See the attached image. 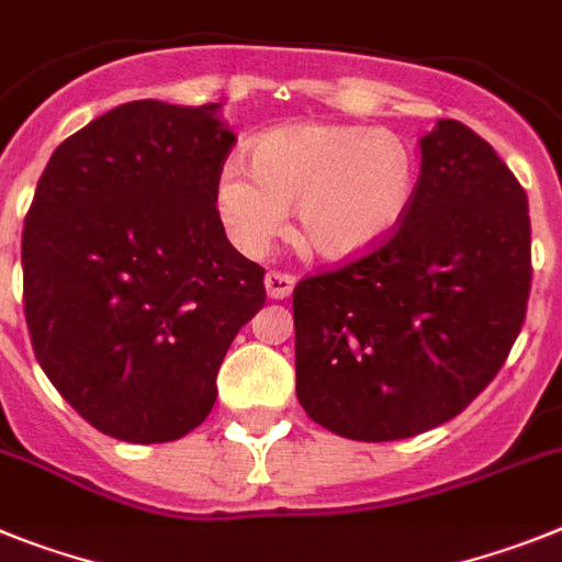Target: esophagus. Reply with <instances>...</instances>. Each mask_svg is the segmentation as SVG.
I'll list each match as a JSON object with an SVG mask.
<instances>
[{
  "label": "esophagus",
  "instance_id": "obj_1",
  "mask_svg": "<svg viewBox=\"0 0 562 562\" xmlns=\"http://www.w3.org/2000/svg\"><path fill=\"white\" fill-rule=\"evenodd\" d=\"M263 286H267V295L276 301H284L290 299L292 290H295V276H290V272H267V278H263Z\"/></svg>",
  "mask_w": 562,
  "mask_h": 562
}]
</instances>
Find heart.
<instances>
[{"label": "heart", "instance_id": "b5f03b06", "mask_svg": "<svg viewBox=\"0 0 562 562\" xmlns=\"http://www.w3.org/2000/svg\"><path fill=\"white\" fill-rule=\"evenodd\" d=\"M418 195V158L401 133L355 124L301 122L263 133L249 172L224 167L215 210L233 244L261 256L295 207L299 238L329 261L386 244Z\"/></svg>", "mask_w": 562, "mask_h": 562}]
</instances>
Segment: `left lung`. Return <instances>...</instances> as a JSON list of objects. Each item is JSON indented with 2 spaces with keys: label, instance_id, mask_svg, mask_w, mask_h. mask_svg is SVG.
Returning <instances> with one entry per match:
<instances>
[{
  "label": "left lung",
  "instance_id": "left-lung-1",
  "mask_svg": "<svg viewBox=\"0 0 562 562\" xmlns=\"http://www.w3.org/2000/svg\"><path fill=\"white\" fill-rule=\"evenodd\" d=\"M529 290L526 190L492 144L440 119L397 233L292 292L301 406L372 443L452 420L509 358Z\"/></svg>",
  "mask_w": 562,
  "mask_h": 562
}]
</instances>
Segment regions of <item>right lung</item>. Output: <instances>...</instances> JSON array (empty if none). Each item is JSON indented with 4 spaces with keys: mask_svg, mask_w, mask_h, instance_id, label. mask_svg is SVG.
<instances>
[{
    "mask_svg": "<svg viewBox=\"0 0 562 562\" xmlns=\"http://www.w3.org/2000/svg\"><path fill=\"white\" fill-rule=\"evenodd\" d=\"M222 104L127 102L53 150L22 233L25 318L81 418L167 443L215 404V375L263 306V270L227 241L215 181Z\"/></svg>",
    "mask_w": 562,
    "mask_h": 562,
    "instance_id": "right-lung-1",
    "label": "right lung"
}]
</instances>
